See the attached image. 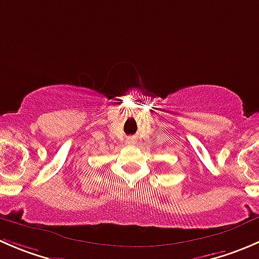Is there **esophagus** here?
<instances>
[{"mask_svg":"<svg viewBox=\"0 0 259 259\" xmlns=\"http://www.w3.org/2000/svg\"><path fill=\"white\" fill-rule=\"evenodd\" d=\"M126 142L129 143V144H130V143H134V142H135V137H129V138H127V139H126Z\"/></svg>","mask_w":259,"mask_h":259,"instance_id":"esophagus-1","label":"esophagus"}]
</instances>
